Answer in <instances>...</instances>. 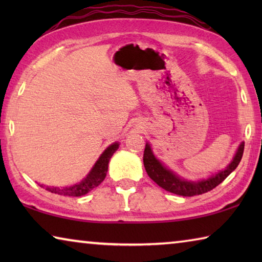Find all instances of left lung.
<instances>
[{"instance_id": "obj_1", "label": "left lung", "mask_w": 262, "mask_h": 262, "mask_svg": "<svg viewBox=\"0 0 262 262\" xmlns=\"http://www.w3.org/2000/svg\"><path fill=\"white\" fill-rule=\"evenodd\" d=\"M244 152V142L239 145L236 156L233 157L232 162L229 164V166L224 171H221L220 173L211 177L207 180H201L198 183L187 181L185 179H180L178 176H176L173 172L167 170L165 166H163L161 162L156 159L150 149V145L145 144L144 154H143V164L147 171L148 176L156 183L159 187L167 190V192L173 193L181 196H194V195H201L203 193L209 192L214 189L216 186H219L222 181L231 173L233 170H236L239 162L243 157Z\"/></svg>"}]
</instances>
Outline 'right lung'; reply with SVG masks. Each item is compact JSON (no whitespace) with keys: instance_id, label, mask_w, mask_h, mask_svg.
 <instances>
[{"instance_id":"1","label":"right lung","mask_w":262,"mask_h":262,"mask_svg":"<svg viewBox=\"0 0 262 262\" xmlns=\"http://www.w3.org/2000/svg\"><path fill=\"white\" fill-rule=\"evenodd\" d=\"M118 148H119L118 143L111 144L110 147L106 149L103 154H101V156L99 157L98 161H97L94 168H92L90 173L88 174L86 178L77 185L70 186V187H63V188L50 187V186H42V185L40 186L42 188L48 190V192L59 194V195H64V196H82V195H85L86 193L90 192V190L96 188L97 186H99L101 184V181L105 179L106 173H107L110 159L112 157V155L117 151Z\"/></svg>"}]
</instances>
